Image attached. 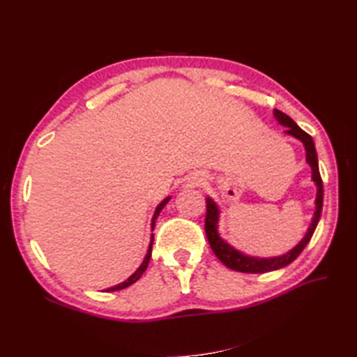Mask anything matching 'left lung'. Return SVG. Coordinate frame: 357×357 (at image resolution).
<instances>
[{"mask_svg":"<svg viewBox=\"0 0 357 357\" xmlns=\"http://www.w3.org/2000/svg\"><path fill=\"white\" fill-rule=\"evenodd\" d=\"M275 118L279 121V124H282L287 127L285 133L294 136L299 141L304 142L305 146V151H307V162L312 167L313 172V181L317 185V196H316V211L313 216L312 225L307 231V234L304 236L298 245H296L290 252L282 255V256H276V257H267V259H261V257H253V256H245L242 255L238 250H234L231 245L227 244L225 241H222L219 238L218 234V219H219V210L216 204L211 201L210 198H207V215H206V234L208 239V244L213 250V253L216 255V257L221 261L225 267H229L234 271H242V273H267V271H273L278 268H282L285 265L291 264L296 257H298L302 250L307 247V244L312 239L313 233L316 230V225L319 222L321 219V213H322V204H324V185H322V178L319 173V164H317V155H316V147L313 138L310 136L307 132L302 130V128L294 123V121L285 115L284 112L276 110L275 109Z\"/></svg>","mask_w":357,"mask_h":357,"instance_id":"obj_1","label":"left lung"}]
</instances>
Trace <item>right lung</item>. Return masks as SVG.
<instances>
[{"label": "right lung", "instance_id": "right-lung-1", "mask_svg": "<svg viewBox=\"0 0 357 357\" xmlns=\"http://www.w3.org/2000/svg\"><path fill=\"white\" fill-rule=\"evenodd\" d=\"M169 199L170 198H165L161 204H159V206L156 207V211H155V215H153V219H151V230H153V227H155V222H156V219H158V216H159V213H161V210L164 208V206L167 202H169ZM151 245H153V234H151V241H150V245H149V252H147V255H146V257H144V261H142V264H141V267L136 270L133 275L128 278L127 280H124V282H121V284H118V285H115V287H110V288H107V290L105 291H116V290H123V288H127L128 285H132V284H135L136 280H138L141 276H142V273L147 270V265H149V261H150V256H151Z\"/></svg>", "mask_w": 357, "mask_h": 357}]
</instances>
